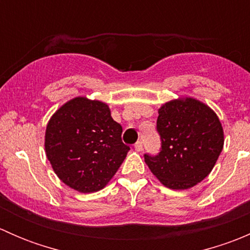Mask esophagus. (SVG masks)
Wrapping results in <instances>:
<instances>
[{"label": "esophagus", "mask_w": 250, "mask_h": 250, "mask_svg": "<svg viewBox=\"0 0 250 250\" xmlns=\"http://www.w3.org/2000/svg\"><path fill=\"white\" fill-rule=\"evenodd\" d=\"M134 148L138 151V152L143 151V143H141V141H137V143L134 144Z\"/></svg>", "instance_id": "obj_1"}]
</instances>
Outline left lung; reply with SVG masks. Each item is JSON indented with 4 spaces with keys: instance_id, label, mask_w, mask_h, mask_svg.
Wrapping results in <instances>:
<instances>
[{
    "instance_id": "left-lung-1",
    "label": "left lung",
    "mask_w": 250,
    "mask_h": 250,
    "mask_svg": "<svg viewBox=\"0 0 250 250\" xmlns=\"http://www.w3.org/2000/svg\"><path fill=\"white\" fill-rule=\"evenodd\" d=\"M156 129L160 152L144 158L163 185L186 190L211 172L223 150L224 132L210 107L192 98L166 103L158 110Z\"/></svg>"
}]
</instances>
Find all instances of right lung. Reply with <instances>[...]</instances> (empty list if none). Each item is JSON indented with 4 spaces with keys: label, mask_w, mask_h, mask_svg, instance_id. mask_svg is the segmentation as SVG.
Segmentation results:
<instances>
[{
    "label": "right lung",
    "mask_w": 250,
    "mask_h": 250,
    "mask_svg": "<svg viewBox=\"0 0 250 250\" xmlns=\"http://www.w3.org/2000/svg\"><path fill=\"white\" fill-rule=\"evenodd\" d=\"M122 125L109 106L78 97L49 120L44 147L60 180L83 193L99 191L111 180L130 150L122 141Z\"/></svg>",
    "instance_id": "obj_1"
}]
</instances>
